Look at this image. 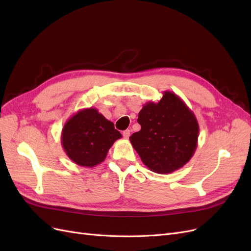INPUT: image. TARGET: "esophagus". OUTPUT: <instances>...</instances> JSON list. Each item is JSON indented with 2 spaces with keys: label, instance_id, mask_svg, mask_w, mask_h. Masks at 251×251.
<instances>
[{
  "label": "esophagus",
  "instance_id": "obj_1",
  "mask_svg": "<svg viewBox=\"0 0 251 251\" xmlns=\"http://www.w3.org/2000/svg\"><path fill=\"white\" fill-rule=\"evenodd\" d=\"M123 135H124V138L127 139L128 137H130V135H131V131H130V130H126V131H124V132H123Z\"/></svg>",
  "mask_w": 251,
  "mask_h": 251
}]
</instances>
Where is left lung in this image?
<instances>
[{"instance_id":"1","label":"left lung","mask_w":251,"mask_h":251,"mask_svg":"<svg viewBox=\"0 0 251 251\" xmlns=\"http://www.w3.org/2000/svg\"><path fill=\"white\" fill-rule=\"evenodd\" d=\"M137 121L141 130L130 141L151 172L170 174L191 160L198 146L199 124L177 94L164 91L158 102H147Z\"/></svg>"}]
</instances>
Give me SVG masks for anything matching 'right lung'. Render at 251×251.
<instances>
[{
	"label": "right lung",
	"instance_id": "1",
	"mask_svg": "<svg viewBox=\"0 0 251 251\" xmlns=\"http://www.w3.org/2000/svg\"><path fill=\"white\" fill-rule=\"evenodd\" d=\"M121 134L114 124L95 108L81 109L66 121L62 131V147L77 165L93 168L107 157L110 148Z\"/></svg>",
	"mask_w": 251,
	"mask_h": 251
}]
</instances>
